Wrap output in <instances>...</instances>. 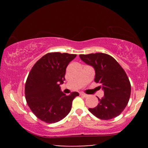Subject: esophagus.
I'll list each match as a JSON object with an SVG mask.
<instances>
[{"instance_id": "esophagus-1", "label": "esophagus", "mask_w": 148, "mask_h": 148, "mask_svg": "<svg viewBox=\"0 0 148 148\" xmlns=\"http://www.w3.org/2000/svg\"><path fill=\"white\" fill-rule=\"evenodd\" d=\"M80 96L84 97V98H86V97H88V94H84V93H80Z\"/></svg>"}]
</instances>
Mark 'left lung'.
Segmentation results:
<instances>
[{
  "label": "left lung",
  "mask_w": 148,
  "mask_h": 148,
  "mask_svg": "<svg viewBox=\"0 0 148 148\" xmlns=\"http://www.w3.org/2000/svg\"><path fill=\"white\" fill-rule=\"evenodd\" d=\"M86 64L95 69L94 82L104 90V96L98 98V106L89 108L97 118L110 120L119 116L128 104L131 95V84L126 73L112 56L105 53L80 54Z\"/></svg>",
  "instance_id": "8db88e82"
}]
</instances>
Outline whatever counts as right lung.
<instances>
[{
  "instance_id": "right-lung-1",
  "label": "right lung",
  "mask_w": 148,
  "mask_h": 148,
  "mask_svg": "<svg viewBox=\"0 0 148 148\" xmlns=\"http://www.w3.org/2000/svg\"><path fill=\"white\" fill-rule=\"evenodd\" d=\"M76 54L50 52L36 62L25 82L26 102L32 112L44 122L54 123L63 119L71 110L72 102L79 96L60 91L65 80L66 66Z\"/></svg>"
}]
</instances>
